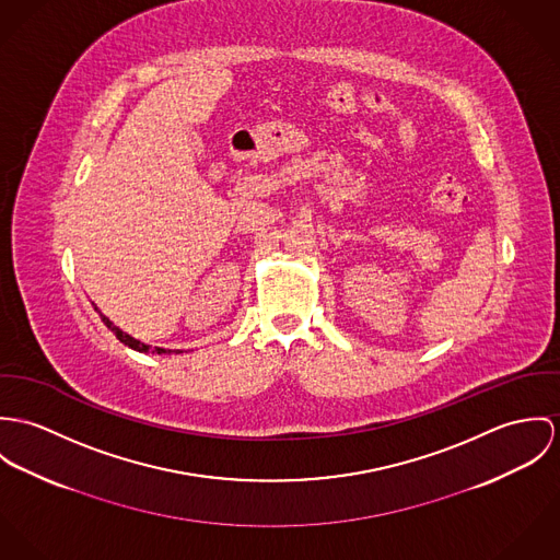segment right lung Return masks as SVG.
Listing matches in <instances>:
<instances>
[{
    "label": "right lung",
    "mask_w": 560,
    "mask_h": 560,
    "mask_svg": "<svg viewBox=\"0 0 560 560\" xmlns=\"http://www.w3.org/2000/svg\"><path fill=\"white\" fill-rule=\"evenodd\" d=\"M101 317H103V322L107 324V328L125 343V346H128V348H132V350H137V352H156V354H167V352H172V350H165V348H152V346H145V343H141V341H137V339H132L130 335H126V332H122L118 326H114V322L109 319V317H105L103 313H101Z\"/></svg>",
    "instance_id": "obj_1"
}]
</instances>
